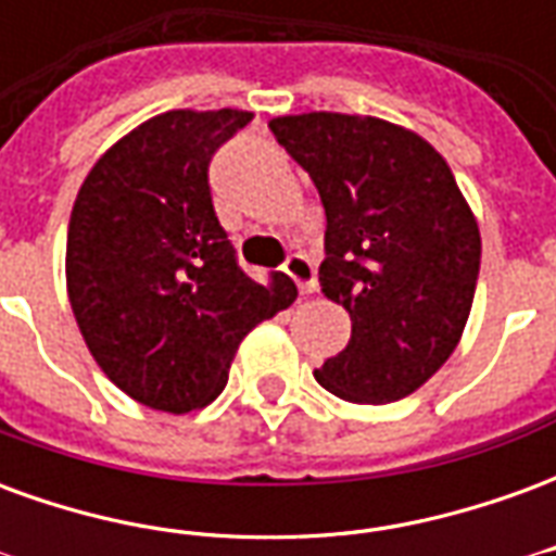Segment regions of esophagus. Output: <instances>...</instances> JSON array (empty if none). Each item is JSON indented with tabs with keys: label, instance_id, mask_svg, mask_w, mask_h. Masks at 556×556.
Masks as SVG:
<instances>
[{
	"label": "esophagus",
	"instance_id": "esophagus-1",
	"mask_svg": "<svg viewBox=\"0 0 556 556\" xmlns=\"http://www.w3.org/2000/svg\"><path fill=\"white\" fill-rule=\"evenodd\" d=\"M282 274L286 277L294 279V286L303 291V294H309V291H315V286H318V279H315V265L306 258V255L294 253L286 258V265H282Z\"/></svg>",
	"mask_w": 556,
	"mask_h": 556
}]
</instances>
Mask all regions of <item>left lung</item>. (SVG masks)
<instances>
[{"mask_svg": "<svg viewBox=\"0 0 556 556\" xmlns=\"http://www.w3.org/2000/svg\"><path fill=\"white\" fill-rule=\"evenodd\" d=\"M270 130L318 187V282L351 315L349 345L315 381L357 405L410 396L450 361L477 291L482 243L453 172L426 139L369 115H282Z\"/></svg>", "mask_w": 556, "mask_h": 556, "instance_id": "left-lung-1", "label": "left lung"}]
</instances>
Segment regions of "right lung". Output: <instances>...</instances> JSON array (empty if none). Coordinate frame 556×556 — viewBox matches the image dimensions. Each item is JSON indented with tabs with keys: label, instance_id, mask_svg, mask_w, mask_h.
Returning a JSON list of instances; mask_svg holds the SVG:
<instances>
[{
	"label": "right lung",
	"instance_id": "1",
	"mask_svg": "<svg viewBox=\"0 0 556 556\" xmlns=\"http://www.w3.org/2000/svg\"><path fill=\"white\" fill-rule=\"evenodd\" d=\"M253 122L243 110H172L130 130L83 181L67 226V298L106 378L139 405L205 408L258 321L298 289L243 274L211 202L207 166Z\"/></svg>",
	"mask_w": 556,
	"mask_h": 556
}]
</instances>
